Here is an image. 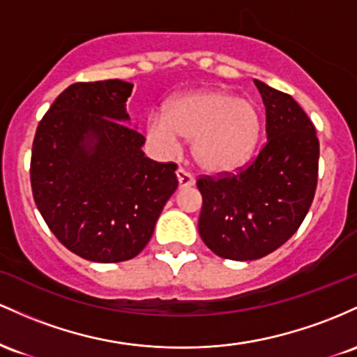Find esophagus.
Segmentation results:
<instances>
[{"instance_id": "34e87169", "label": "esophagus", "mask_w": 357, "mask_h": 357, "mask_svg": "<svg viewBox=\"0 0 357 357\" xmlns=\"http://www.w3.org/2000/svg\"><path fill=\"white\" fill-rule=\"evenodd\" d=\"M177 178H178V187L180 189H187V187L194 185V178L189 172H185L183 168H178L177 170Z\"/></svg>"}]
</instances>
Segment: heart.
<instances>
[{
    "mask_svg": "<svg viewBox=\"0 0 357 357\" xmlns=\"http://www.w3.org/2000/svg\"><path fill=\"white\" fill-rule=\"evenodd\" d=\"M261 128V114L253 101L212 89L172 99L165 116L150 114L146 135L167 153L177 150L178 136L189 139L192 157L200 170L224 175L239 170L253 158Z\"/></svg>",
    "mask_w": 357,
    "mask_h": 357,
    "instance_id": "b5f03b06",
    "label": "heart"
}]
</instances>
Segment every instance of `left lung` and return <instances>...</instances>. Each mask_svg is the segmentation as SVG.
Instances as JSON below:
<instances>
[{"label":"left lung","mask_w":357,"mask_h":357,"mask_svg":"<svg viewBox=\"0 0 357 357\" xmlns=\"http://www.w3.org/2000/svg\"><path fill=\"white\" fill-rule=\"evenodd\" d=\"M266 107V143L236 175L197 180L199 234L226 259L250 261L273 253L305 219L317 189L319 139L291 96L256 81Z\"/></svg>","instance_id":"8db88e82"}]
</instances>
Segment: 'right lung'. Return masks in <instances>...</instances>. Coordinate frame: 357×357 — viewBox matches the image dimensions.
<instances>
[{
    "label": "right lung",
    "mask_w": 357,
    "mask_h": 357,
    "mask_svg": "<svg viewBox=\"0 0 357 357\" xmlns=\"http://www.w3.org/2000/svg\"><path fill=\"white\" fill-rule=\"evenodd\" d=\"M133 84L77 82L37 128L30 180L43 221L67 250L96 263L135 258L177 190L175 163L146 158L126 125Z\"/></svg>",
    "instance_id": "1"
}]
</instances>
